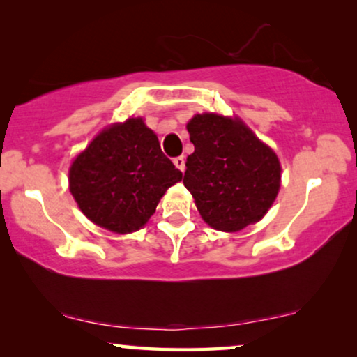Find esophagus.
I'll list each match as a JSON object with an SVG mask.
<instances>
[{"label": "esophagus", "instance_id": "34e87169", "mask_svg": "<svg viewBox=\"0 0 357 357\" xmlns=\"http://www.w3.org/2000/svg\"><path fill=\"white\" fill-rule=\"evenodd\" d=\"M174 164H175V167L180 169L183 172V170H185V158H183V155H178V158H175Z\"/></svg>", "mask_w": 357, "mask_h": 357}]
</instances>
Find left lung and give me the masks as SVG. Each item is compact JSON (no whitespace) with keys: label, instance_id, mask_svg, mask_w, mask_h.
I'll return each mask as SVG.
<instances>
[{"label":"left lung","instance_id":"obj_1","mask_svg":"<svg viewBox=\"0 0 357 357\" xmlns=\"http://www.w3.org/2000/svg\"><path fill=\"white\" fill-rule=\"evenodd\" d=\"M187 130L195 153L187 158L183 185L204 221L236 232L261 219L280 190L276 154L238 119L195 115Z\"/></svg>","mask_w":357,"mask_h":357}]
</instances>
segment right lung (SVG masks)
Instances as JSON below:
<instances>
[{
	"label": "right lung",
	"instance_id": "right-lung-1",
	"mask_svg": "<svg viewBox=\"0 0 357 357\" xmlns=\"http://www.w3.org/2000/svg\"><path fill=\"white\" fill-rule=\"evenodd\" d=\"M180 180L182 172L141 119L102 131L70 169V190L81 211L119 234L143 227L165 190Z\"/></svg>",
	"mask_w": 357,
	"mask_h": 357
}]
</instances>
